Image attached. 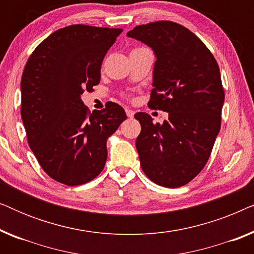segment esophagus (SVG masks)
<instances>
[{
    "label": "esophagus",
    "mask_w": 254,
    "mask_h": 254,
    "mask_svg": "<svg viewBox=\"0 0 254 254\" xmlns=\"http://www.w3.org/2000/svg\"><path fill=\"white\" fill-rule=\"evenodd\" d=\"M126 114L128 118H133L134 117V111L130 110V109H126Z\"/></svg>",
    "instance_id": "esophagus-1"
}]
</instances>
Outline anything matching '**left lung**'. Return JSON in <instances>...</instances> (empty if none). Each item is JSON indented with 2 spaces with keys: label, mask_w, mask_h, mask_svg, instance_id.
<instances>
[{
  "label": "left lung",
  "mask_w": 254,
  "mask_h": 254,
  "mask_svg": "<svg viewBox=\"0 0 254 254\" xmlns=\"http://www.w3.org/2000/svg\"><path fill=\"white\" fill-rule=\"evenodd\" d=\"M128 37L154 50V89L148 106L169 113L154 124L138 112L136 149L141 168L159 186L186 185L207 164L221 128L224 90L220 68L206 45L185 26L158 20L135 26Z\"/></svg>",
  "instance_id": "8db88e82"
}]
</instances>
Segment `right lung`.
Instances as JSON below:
<instances>
[{
    "instance_id": "right-lung-1",
    "label": "right lung",
    "mask_w": 254,
    "mask_h": 254,
    "mask_svg": "<svg viewBox=\"0 0 254 254\" xmlns=\"http://www.w3.org/2000/svg\"><path fill=\"white\" fill-rule=\"evenodd\" d=\"M121 32L65 26L41 41L24 68L20 116L27 142L44 171L64 185L89 183L103 171L107 138L127 119L116 103L90 113L81 99L99 83L104 57Z\"/></svg>"
}]
</instances>
